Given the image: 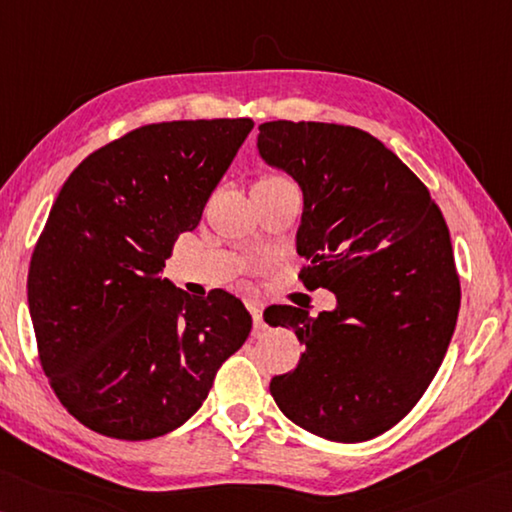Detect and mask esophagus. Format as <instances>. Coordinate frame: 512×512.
<instances>
[{
    "label": "esophagus",
    "instance_id": "obj_1",
    "mask_svg": "<svg viewBox=\"0 0 512 512\" xmlns=\"http://www.w3.org/2000/svg\"><path fill=\"white\" fill-rule=\"evenodd\" d=\"M249 312H251V319H254V330H256V333H261V330H265L263 306H251Z\"/></svg>",
    "mask_w": 512,
    "mask_h": 512
}]
</instances>
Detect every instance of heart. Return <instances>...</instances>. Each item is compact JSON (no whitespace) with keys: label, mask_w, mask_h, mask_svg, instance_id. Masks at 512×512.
Returning a JSON list of instances; mask_svg holds the SVG:
<instances>
[{"label":"heart","mask_w":512,"mask_h":512,"mask_svg":"<svg viewBox=\"0 0 512 512\" xmlns=\"http://www.w3.org/2000/svg\"><path fill=\"white\" fill-rule=\"evenodd\" d=\"M261 179H285V177H281V175H265Z\"/></svg>","instance_id":"1"}]
</instances>
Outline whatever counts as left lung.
Here are the masks:
<instances>
[{"mask_svg":"<svg viewBox=\"0 0 512 512\" xmlns=\"http://www.w3.org/2000/svg\"><path fill=\"white\" fill-rule=\"evenodd\" d=\"M258 130L261 157L303 191L299 279L337 297L319 317L265 310L267 324L306 346L270 393L310 434L369 441L416 407L450 346L461 308L450 229L427 186L373 134L317 121Z\"/></svg>","mask_w":512,"mask_h":512,"instance_id":"left-lung-1","label":"left lung"}]
</instances>
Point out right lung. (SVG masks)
<instances>
[{"instance_id":"obj_1","label":"right lung","mask_w":512,"mask_h":512,"mask_svg":"<svg viewBox=\"0 0 512 512\" xmlns=\"http://www.w3.org/2000/svg\"><path fill=\"white\" fill-rule=\"evenodd\" d=\"M251 128V119L141 125L60 188L31 256L29 310L53 393L94 432L168 434L249 337L240 299L191 297L161 274Z\"/></svg>"}]
</instances>
